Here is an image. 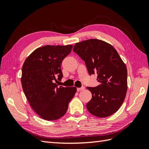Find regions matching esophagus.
<instances>
[{
	"label": "esophagus",
	"mask_w": 149,
	"mask_h": 149,
	"mask_svg": "<svg viewBox=\"0 0 149 149\" xmlns=\"http://www.w3.org/2000/svg\"><path fill=\"white\" fill-rule=\"evenodd\" d=\"M84 89V87L78 88H77V91H78V92H79V91H83Z\"/></svg>",
	"instance_id": "34e87169"
}]
</instances>
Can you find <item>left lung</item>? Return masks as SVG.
I'll use <instances>...</instances> for the list:
<instances>
[{
	"label": "left lung",
	"instance_id": "8db88e82",
	"mask_svg": "<svg viewBox=\"0 0 149 149\" xmlns=\"http://www.w3.org/2000/svg\"><path fill=\"white\" fill-rule=\"evenodd\" d=\"M73 50L84 61L90 75L97 74L96 87H87L92 98L86 104L91 114L106 118L119 110L127 89V70L116 49L101 40L76 43Z\"/></svg>",
	"mask_w": 149,
	"mask_h": 149
}]
</instances>
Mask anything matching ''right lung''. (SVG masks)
<instances>
[{"label": "right lung", "instance_id": "add662e5", "mask_svg": "<svg viewBox=\"0 0 149 149\" xmlns=\"http://www.w3.org/2000/svg\"><path fill=\"white\" fill-rule=\"evenodd\" d=\"M73 45H46L36 49L22 66L21 83L31 107L40 118L54 120L63 116L76 92L75 87H63L61 63Z\"/></svg>", "mask_w": 149, "mask_h": 149}]
</instances>
